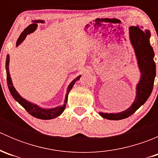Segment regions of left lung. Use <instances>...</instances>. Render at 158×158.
Listing matches in <instances>:
<instances>
[{
  "label": "left lung",
  "mask_w": 158,
  "mask_h": 158,
  "mask_svg": "<svg viewBox=\"0 0 158 158\" xmlns=\"http://www.w3.org/2000/svg\"><path fill=\"white\" fill-rule=\"evenodd\" d=\"M130 39L138 59V66L141 73V79L137 85V94L135 102L125 111L116 114L100 112V115L109 120H121L126 118L135 113L151 95L156 76V65L154 61V52L150 44L151 33L148 30L143 31L139 27H129Z\"/></svg>",
  "instance_id": "8db88e82"
}]
</instances>
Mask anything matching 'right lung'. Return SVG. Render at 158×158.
Masks as SVG:
<instances>
[{"label": "right lung", "mask_w": 158, "mask_h": 158, "mask_svg": "<svg viewBox=\"0 0 158 158\" xmlns=\"http://www.w3.org/2000/svg\"><path fill=\"white\" fill-rule=\"evenodd\" d=\"M34 23H44V20H34ZM37 27V24L36 23H32V24L29 25L26 29H24L23 32L20 33V36H19L18 40L17 41V44H16V46H18L23 40L25 39V37L27 36V35L29 34V33H32V32L34 31L35 30ZM8 65H9V55L7 56V59H6V71H7V85H8V89L10 90V94L12 95L13 98L20 105H21L23 108H24L25 110L29 113L30 114H31L33 117L39 119H44V120H48V119H52L54 118L57 117L60 114H61L63 112V111L65 110V108H66V105L67 103V98H68V94H69V91L71 90L72 88H73V85L75 84V82L77 80H79L80 79L81 76H79L76 79L73 81L71 83L69 84V87H68L67 89V93L66 95V99H65L64 105L62 106H58L56 108H54V109H41V108L38 107L36 105H33L32 103L29 102L27 100H25L24 98H22L18 93H17V91L15 90L14 87L13 86L12 81H11L10 76V73H9V69H8Z\"/></svg>", "instance_id": "1"}]
</instances>
